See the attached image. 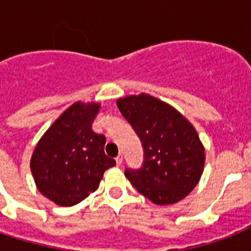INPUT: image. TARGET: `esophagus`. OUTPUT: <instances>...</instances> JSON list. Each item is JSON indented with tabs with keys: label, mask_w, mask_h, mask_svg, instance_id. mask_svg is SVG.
Returning a JSON list of instances; mask_svg holds the SVG:
<instances>
[{
	"label": "esophagus",
	"mask_w": 251,
	"mask_h": 251,
	"mask_svg": "<svg viewBox=\"0 0 251 251\" xmlns=\"http://www.w3.org/2000/svg\"><path fill=\"white\" fill-rule=\"evenodd\" d=\"M116 164H117L118 167L122 164V155H118V156L116 157Z\"/></svg>",
	"instance_id": "esophagus-1"
}]
</instances>
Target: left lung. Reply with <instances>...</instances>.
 <instances>
[{
    "label": "left lung",
    "mask_w": 251,
    "mask_h": 251,
    "mask_svg": "<svg viewBox=\"0 0 251 251\" xmlns=\"http://www.w3.org/2000/svg\"><path fill=\"white\" fill-rule=\"evenodd\" d=\"M117 106L145 152L139 169L126 168L131 185L160 206L189 195L204 167V147L194 126L173 106L147 94L118 99Z\"/></svg>",
    "instance_id": "left-lung-1"
}]
</instances>
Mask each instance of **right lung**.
Listing matches in <instances>:
<instances>
[{
    "label": "right lung",
    "instance_id": "1",
    "mask_svg": "<svg viewBox=\"0 0 251 251\" xmlns=\"http://www.w3.org/2000/svg\"><path fill=\"white\" fill-rule=\"evenodd\" d=\"M99 102H74L41 137L31 157V172L41 194L58 206L82 202L99 187L116 161L104 152L105 137L92 122Z\"/></svg>",
    "mask_w": 251,
    "mask_h": 251
}]
</instances>
